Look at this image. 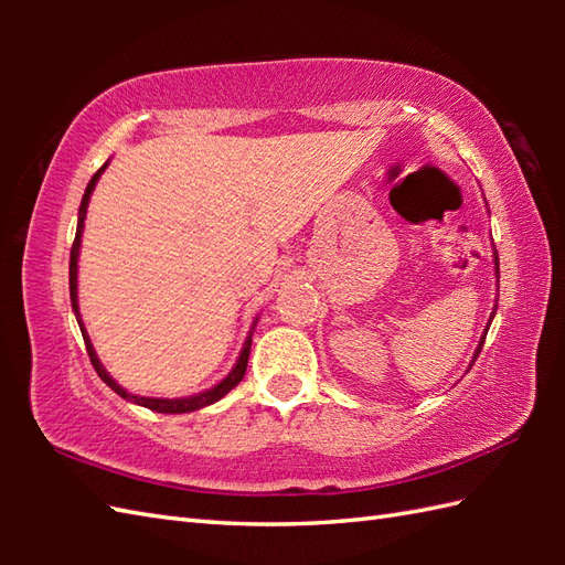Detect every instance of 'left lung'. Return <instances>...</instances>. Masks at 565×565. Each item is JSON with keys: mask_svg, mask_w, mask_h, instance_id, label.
<instances>
[{"mask_svg": "<svg viewBox=\"0 0 565 565\" xmlns=\"http://www.w3.org/2000/svg\"><path fill=\"white\" fill-rule=\"evenodd\" d=\"M490 213V211H488ZM493 262H495V284H498V289H500V262H498V252H495V245H493ZM495 310H498V306H493V313H490V320H488V326H486V330H483V334H481V342H478V347H476V352H473V359H471V364H468V369L473 366V362H476V356L481 354V350H483V342H486V334H488V328H490V322H493V318H495Z\"/></svg>", "mask_w": 565, "mask_h": 565, "instance_id": "1", "label": "left lung"}]
</instances>
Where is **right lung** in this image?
Returning <instances> with one entry per match:
<instances>
[{"label": "right lung", "instance_id": "1", "mask_svg": "<svg viewBox=\"0 0 565 565\" xmlns=\"http://www.w3.org/2000/svg\"><path fill=\"white\" fill-rule=\"evenodd\" d=\"M106 167H109V162L102 164V170L89 179L87 189H84V196H82V203H79V213H77V233H75V243H72V252H70V301H72V310H75V318H77V326H79V330H82L84 344H87V354H89V359H92V366L97 369V374H99V379L106 383V386H109L114 393L121 395L124 401H128V403H136V405H142V407H148V411H152V413L182 415V413H194V411H201V407L218 403L225 393H231V391L237 386V383L243 381L245 371H247L249 347H252V330H255V326H257V320H259V318H255V322H252L247 340H245V344H243V350H239V356H237L235 366L231 369V374H227L225 379H221L218 383H215V386H211V388H206V391H201V393H196V395H184V398H150V395H136V393H128V391L121 386V383H116V381L109 376V371H106V369H104V364L99 362L97 352H94L89 334H87V330H84V322H82V316H79V301H77V259H79V247H82L84 218H87V206H89L92 191H94V186H97L99 177H102V172L106 170Z\"/></svg>", "mask_w": 565, "mask_h": 565}]
</instances>
